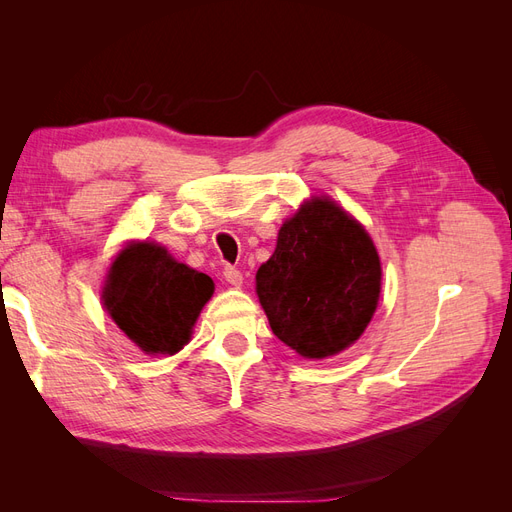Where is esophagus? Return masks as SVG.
<instances>
[{"label":"esophagus","mask_w":512,"mask_h":512,"mask_svg":"<svg viewBox=\"0 0 512 512\" xmlns=\"http://www.w3.org/2000/svg\"><path fill=\"white\" fill-rule=\"evenodd\" d=\"M224 280L230 284V286H241L243 284V275L239 269L235 267H224Z\"/></svg>","instance_id":"1"}]
</instances>
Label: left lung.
I'll return each mask as SVG.
<instances>
[{
    "label": "left lung",
    "mask_w": 512,
    "mask_h": 512,
    "mask_svg": "<svg viewBox=\"0 0 512 512\" xmlns=\"http://www.w3.org/2000/svg\"><path fill=\"white\" fill-rule=\"evenodd\" d=\"M380 258L365 228L329 198L303 205L256 273L273 333L305 359L342 352L361 337L380 297Z\"/></svg>",
    "instance_id": "obj_1"
}]
</instances>
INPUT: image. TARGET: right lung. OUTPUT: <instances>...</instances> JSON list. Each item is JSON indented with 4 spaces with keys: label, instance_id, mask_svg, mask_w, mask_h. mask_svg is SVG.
Returning a JSON list of instances; mask_svg holds the SVG:
<instances>
[{
    "label": "right lung",
    "instance_id": "right-lung-1",
    "mask_svg": "<svg viewBox=\"0 0 512 512\" xmlns=\"http://www.w3.org/2000/svg\"><path fill=\"white\" fill-rule=\"evenodd\" d=\"M213 280L166 254L156 243L123 250L104 288V307L132 342L149 354H175L190 342Z\"/></svg>",
    "mask_w": 512,
    "mask_h": 512
}]
</instances>
